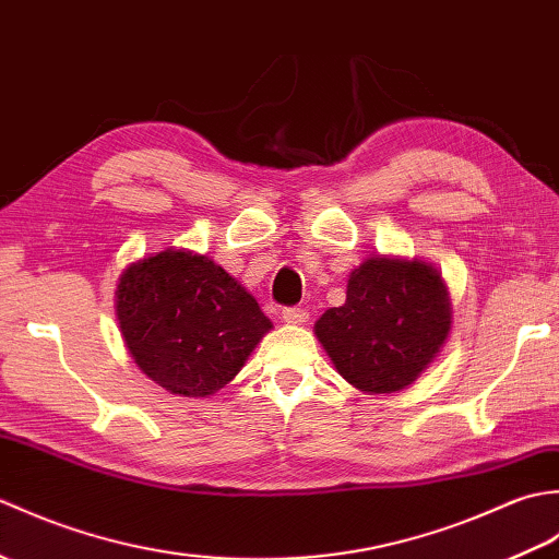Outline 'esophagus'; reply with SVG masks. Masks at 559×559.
<instances>
[{"mask_svg": "<svg viewBox=\"0 0 559 559\" xmlns=\"http://www.w3.org/2000/svg\"><path fill=\"white\" fill-rule=\"evenodd\" d=\"M281 317H283V322H288V324H305L307 319H310V312L302 310V307H286V310L281 312Z\"/></svg>", "mask_w": 559, "mask_h": 559, "instance_id": "obj_1", "label": "esophagus"}]
</instances>
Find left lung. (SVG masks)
<instances>
[{
	"instance_id": "1",
	"label": "left lung",
	"mask_w": 559,
	"mask_h": 559,
	"mask_svg": "<svg viewBox=\"0 0 559 559\" xmlns=\"http://www.w3.org/2000/svg\"><path fill=\"white\" fill-rule=\"evenodd\" d=\"M451 324L442 273L418 257L372 254L350 271L346 302L329 307L314 334L348 384L399 394L435 362Z\"/></svg>"
}]
</instances>
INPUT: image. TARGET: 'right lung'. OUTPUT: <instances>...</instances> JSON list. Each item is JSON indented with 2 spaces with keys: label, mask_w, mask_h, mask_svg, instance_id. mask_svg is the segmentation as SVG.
<instances>
[{
  "label": "right lung",
  "mask_w": 559,
  "mask_h": 559,
  "mask_svg": "<svg viewBox=\"0 0 559 559\" xmlns=\"http://www.w3.org/2000/svg\"><path fill=\"white\" fill-rule=\"evenodd\" d=\"M115 314L139 370L187 399L213 396L233 382L273 329L228 271L206 254L175 247L127 264Z\"/></svg>",
  "instance_id": "right-lung-1"
}]
</instances>
